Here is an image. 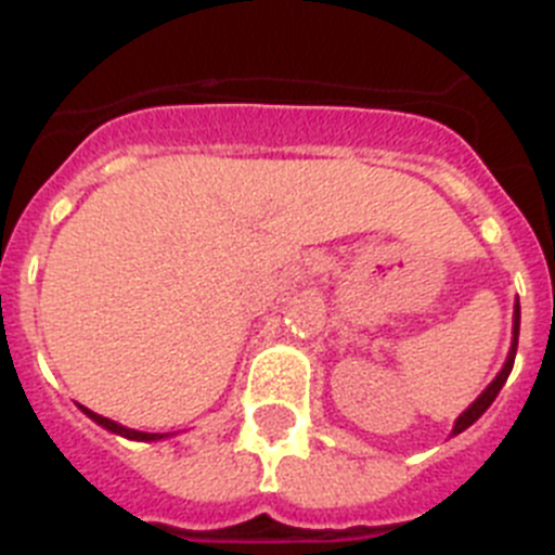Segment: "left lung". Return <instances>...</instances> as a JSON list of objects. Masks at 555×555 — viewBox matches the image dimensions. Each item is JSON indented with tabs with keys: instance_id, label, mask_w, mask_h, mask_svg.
Masks as SVG:
<instances>
[{
	"instance_id": "obj_1",
	"label": "left lung",
	"mask_w": 555,
	"mask_h": 555,
	"mask_svg": "<svg viewBox=\"0 0 555 555\" xmlns=\"http://www.w3.org/2000/svg\"><path fill=\"white\" fill-rule=\"evenodd\" d=\"M517 340H519V301H517V305H514V326H511L508 358H505L503 369L498 371V377H494L489 385H486L483 393H480V397L475 399V402H472L469 408H466V411L455 418V424H452V436H457V433H464L466 427H472V424L478 422V418L483 416L486 411H489V404L494 402V399H498L500 388H503L505 379H508V374H511V369H514V358H517Z\"/></svg>"
}]
</instances>
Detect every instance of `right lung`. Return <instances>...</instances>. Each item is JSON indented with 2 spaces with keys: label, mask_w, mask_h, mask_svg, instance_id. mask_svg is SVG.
<instances>
[{
  "label": "right lung",
  "mask_w": 555,
  "mask_h": 555,
  "mask_svg": "<svg viewBox=\"0 0 555 555\" xmlns=\"http://www.w3.org/2000/svg\"><path fill=\"white\" fill-rule=\"evenodd\" d=\"M80 411H83L86 416L91 418V422H98L100 427H105V430H108V433H117V436L131 438V441H162V438L176 436V433H142V430H131V427H125V424H117V422H114V418H105V416H100V413L89 411V408H83V404H80Z\"/></svg>",
  "instance_id": "right-lung-1"
}]
</instances>
